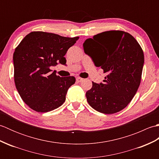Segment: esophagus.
I'll use <instances>...</instances> for the list:
<instances>
[{"mask_svg":"<svg viewBox=\"0 0 159 159\" xmlns=\"http://www.w3.org/2000/svg\"><path fill=\"white\" fill-rule=\"evenodd\" d=\"M76 82H78V83H80V82H82L83 80V79H82V78H80V77H77L76 79Z\"/></svg>","mask_w":159,"mask_h":159,"instance_id":"esophagus-1","label":"esophagus"}]
</instances>
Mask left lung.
Returning <instances> with one entry per match:
<instances>
[{
  "mask_svg": "<svg viewBox=\"0 0 159 159\" xmlns=\"http://www.w3.org/2000/svg\"><path fill=\"white\" fill-rule=\"evenodd\" d=\"M83 49L107 76L103 83L92 82L86 92L93 109L104 114L119 112L130 103L139 88L144 55L139 43L128 33L109 31L87 39Z\"/></svg>",
  "mask_w": 159,
  "mask_h": 159,
  "instance_id": "obj_1",
  "label": "left lung"
}]
</instances>
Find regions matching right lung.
Listing matches in <instances>:
<instances>
[{"mask_svg":"<svg viewBox=\"0 0 159 159\" xmlns=\"http://www.w3.org/2000/svg\"><path fill=\"white\" fill-rule=\"evenodd\" d=\"M79 37L33 31L26 35L13 53L14 81L22 100L37 112L46 113L61 106L74 76L60 77L50 67L66 64L64 56Z\"/></svg>","mask_w":159,"mask_h":159,"instance_id":"right-lung-1","label":"right lung"}]
</instances>
